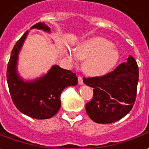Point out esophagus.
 <instances>
[{
    "instance_id": "1",
    "label": "esophagus",
    "mask_w": 149,
    "mask_h": 149,
    "mask_svg": "<svg viewBox=\"0 0 149 149\" xmlns=\"http://www.w3.org/2000/svg\"><path fill=\"white\" fill-rule=\"evenodd\" d=\"M78 83L79 84L82 85L84 84V81H83V78L81 76H78Z\"/></svg>"
}]
</instances>
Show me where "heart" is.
Listing matches in <instances>:
<instances>
[{
    "label": "heart",
    "instance_id": "heart-1",
    "mask_svg": "<svg viewBox=\"0 0 149 149\" xmlns=\"http://www.w3.org/2000/svg\"><path fill=\"white\" fill-rule=\"evenodd\" d=\"M66 59L76 64L79 59L84 60L83 70L92 77L106 74L115 66L119 60V52L111 42L100 36H93L79 42L74 51L65 50Z\"/></svg>",
    "mask_w": 149,
    "mask_h": 149
}]
</instances>
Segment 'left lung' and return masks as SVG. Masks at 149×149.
Here are the masks:
<instances>
[{"label":"left lung","mask_w":149,"mask_h":149,"mask_svg":"<svg viewBox=\"0 0 149 149\" xmlns=\"http://www.w3.org/2000/svg\"><path fill=\"white\" fill-rule=\"evenodd\" d=\"M139 81V68L135 58L105 75L84 78V83L93 88V98L86 104V112L95 123H112L131 111L134 105Z\"/></svg>","instance_id":"obj_1"}]
</instances>
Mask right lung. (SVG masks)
I'll return each mask as SVG.
<instances>
[{"label":"right lung","instance_id":"right-lung-1","mask_svg":"<svg viewBox=\"0 0 149 149\" xmlns=\"http://www.w3.org/2000/svg\"><path fill=\"white\" fill-rule=\"evenodd\" d=\"M31 29L51 31L45 22H38ZM28 31L18 40L11 52L6 72L8 87L14 104L21 113L36 119H48L61 107L60 96L64 88L78 84V79L74 73L55 65L45 75L34 80H24L17 66L18 54Z\"/></svg>","mask_w":149,"mask_h":149}]
</instances>
